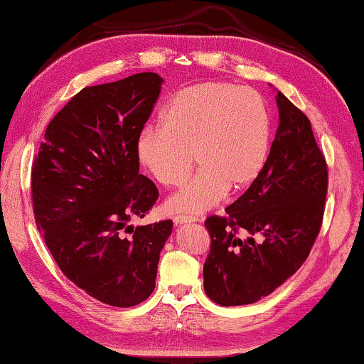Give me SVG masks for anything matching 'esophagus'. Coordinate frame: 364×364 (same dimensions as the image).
<instances>
[{
    "label": "esophagus",
    "mask_w": 364,
    "mask_h": 364,
    "mask_svg": "<svg viewBox=\"0 0 364 364\" xmlns=\"http://www.w3.org/2000/svg\"><path fill=\"white\" fill-rule=\"evenodd\" d=\"M173 221H175V224H188L196 221V218L188 216V214H176V216L173 218Z\"/></svg>",
    "instance_id": "1"
}]
</instances>
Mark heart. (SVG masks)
<instances>
[{"instance_id": "b5f03b06", "label": "heart", "mask_w": 364, "mask_h": 364, "mask_svg": "<svg viewBox=\"0 0 364 364\" xmlns=\"http://www.w3.org/2000/svg\"><path fill=\"white\" fill-rule=\"evenodd\" d=\"M272 145V115L257 90L206 80L183 87L161 110V127L136 138L138 160L163 186H180L194 160L199 170L168 208L203 213L228 193L242 191L264 171Z\"/></svg>"}]
</instances>
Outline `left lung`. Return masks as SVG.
Listing matches in <instances>:
<instances>
[{
	"label": "left lung",
	"instance_id": "1",
	"mask_svg": "<svg viewBox=\"0 0 364 364\" xmlns=\"http://www.w3.org/2000/svg\"><path fill=\"white\" fill-rule=\"evenodd\" d=\"M279 127L264 171L224 216L204 221V291L223 306L267 296L309 257L323 223L328 166L309 117L277 92Z\"/></svg>",
	"mask_w": 364,
	"mask_h": 364
}]
</instances>
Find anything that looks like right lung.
Wrapping results in <instances>:
<instances>
[{
    "label": "right lung",
    "mask_w": 364,
    "mask_h": 364,
    "mask_svg": "<svg viewBox=\"0 0 364 364\" xmlns=\"http://www.w3.org/2000/svg\"><path fill=\"white\" fill-rule=\"evenodd\" d=\"M155 73L85 87L44 133L31 171L36 226L59 269L102 304L133 306L155 290L173 221L130 226L158 199L138 173L136 138L160 95Z\"/></svg>",
    "instance_id": "obj_1"
}]
</instances>
